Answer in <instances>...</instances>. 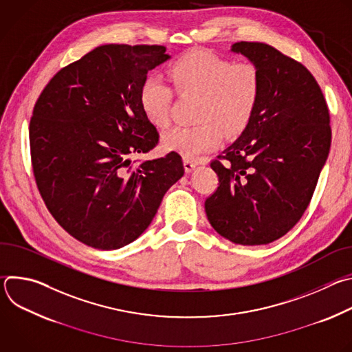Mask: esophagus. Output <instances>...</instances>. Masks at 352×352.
I'll use <instances>...</instances> for the list:
<instances>
[{"mask_svg": "<svg viewBox=\"0 0 352 352\" xmlns=\"http://www.w3.org/2000/svg\"><path fill=\"white\" fill-rule=\"evenodd\" d=\"M195 167H196V163H195V162H192V160H189V159H184V168H185L186 173H190Z\"/></svg>", "mask_w": 352, "mask_h": 352, "instance_id": "obj_1", "label": "esophagus"}]
</instances>
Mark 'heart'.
Listing matches in <instances>:
<instances>
[{
	"label": "heart",
	"mask_w": 352,
	"mask_h": 352,
	"mask_svg": "<svg viewBox=\"0 0 352 352\" xmlns=\"http://www.w3.org/2000/svg\"><path fill=\"white\" fill-rule=\"evenodd\" d=\"M179 94L200 96L195 126H175L163 135V146L186 159H196L219 146L224 138L241 133L252 120L259 103L262 76L256 64L234 63L209 50H193L175 60L168 69ZM140 107L156 126L171 120L173 87L150 75L140 87Z\"/></svg>",
	"instance_id": "b5f03b06"
}]
</instances>
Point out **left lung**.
<instances>
[{"label":"left lung","mask_w":352,"mask_h":352,"mask_svg":"<svg viewBox=\"0 0 352 352\" xmlns=\"http://www.w3.org/2000/svg\"><path fill=\"white\" fill-rule=\"evenodd\" d=\"M256 64L259 103L241 136L210 167L217 189L206 199L212 227L239 245H266L305 213L331 144L322 89L300 63L258 41L232 44Z\"/></svg>","instance_id":"obj_1"}]
</instances>
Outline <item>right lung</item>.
I'll return each mask as SVG.
<instances>
[{"mask_svg": "<svg viewBox=\"0 0 352 352\" xmlns=\"http://www.w3.org/2000/svg\"><path fill=\"white\" fill-rule=\"evenodd\" d=\"M168 58L164 45L96 47L58 71L34 104L29 140L38 192L57 223L87 246L111 250L135 241L184 175L177 152L132 160L159 143L139 94L147 72Z\"/></svg>", "mask_w": 352, "mask_h": 352, "instance_id": "obj_1", "label": "right lung"}]
</instances>
